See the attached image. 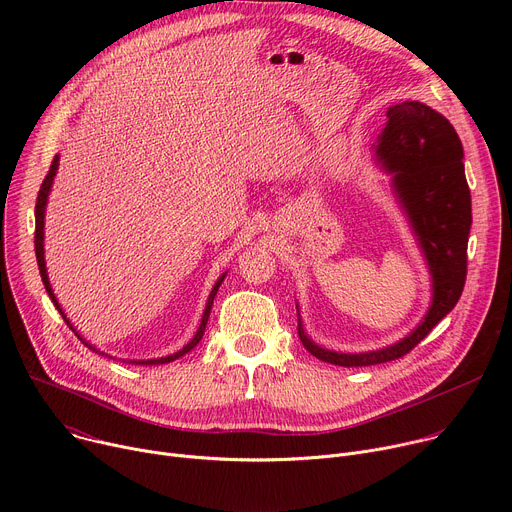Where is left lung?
<instances>
[{
    "label": "left lung",
    "mask_w": 512,
    "mask_h": 512,
    "mask_svg": "<svg viewBox=\"0 0 512 512\" xmlns=\"http://www.w3.org/2000/svg\"><path fill=\"white\" fill-rule=\"evenodd\" d=\"M375 158L391 174L431 273V306L403 340L371 352H334L318 346L302 326L304 348L338 367H369L395 360L415 348L458 304L466 283L472 200L464 174L462 141L452 123L419 101H403L387 111V125L375 145Z\"/></svg>",
    "instance_id": "obj_1"
}]
</instances>
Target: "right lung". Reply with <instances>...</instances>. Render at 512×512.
Wrapping results in <instances>:
<instances>
[{"label": "right lung", "mask_w": 512, "mask_h": 512, "mask_svg": "<svg viewBox=\"0 0 512 512\" xmlns=\"http://www.w3.org/2000/svg\"><path fill=\"white\" fill-rule=\"evenodd\" d=\"M58 160H60V156H54V160H52V164H50V170H48V174H46V178H44V182H42V186H40V192H38V198H36V210H34V214H36V233H34V249H36V261H38V269H40V275H42V283H44V287H46V291H48V296H50V300L54 302V306H56V310L62 314V318H64V322L70 326V330L75 332L81 340H83V336L77 332V328L72 326L70 322H68V318L64 316V312H62V308H60V304H58V300H56V296H54V291H52V285H50V281H48V273H46V261H44V212H46V202H48V194H50V188H52V182H54V176H56V170H58ZM225 275L227 273H223L221 277L216 279V283H214V287H212V291H210V296H208V302H206V308H204V314H202V320H200V326H198V330H196V334H194V338L182 348V350H178V352H174V354H170V356H162V358H152V360H129V362H135V364H166V362H172V360H176V358H180V356H184L186 352H190L200 340H202V336H204V330H206V322H208V316H210V308H212V302H214V296H216V291H218V287H221V283H223V279H225ZM89 348H93L95 352H97V348L95 346H91L87 340H83ZM103 354V352H101Z\"/></svg>", "instance_id": "add662e5"}]
</instances>
